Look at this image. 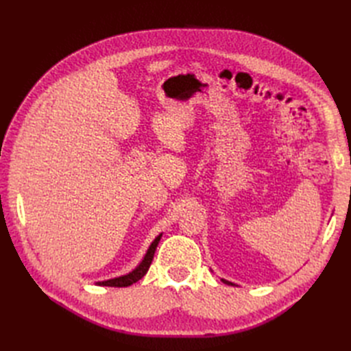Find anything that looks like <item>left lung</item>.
Wrapping results in <instances>:
<instances>
[{
    "instance_id": "left-lung-1",
    "label": "left lung",
    "mask_w": 351,
    "mask_h": 351,
    "mask_svg": "<svg viewBox=\"0 0 351 351\" xmlns=\"http://www.w3.org/2000/svg\"><path fill=\"white\" fill-rule=\"evenodd\" d=\"M222 282H226V284H228V285H234V284L230 282V281H227V280H222Z\"/></svg>"
}]
</instances>
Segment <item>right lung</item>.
Instances as JSON below:
<instances>
[{
	"label": "right lung",
	"instance_id": "add662e5",
	"mask_svg": "<svg viewBox=\"0 0 351 351\" xmlns=\"http://www.w3.org/2000/svg\"><path fill=\"white\" fill-rule=\"evenodd\" d=\"M162 234H159L149 246V249H147L145 258L142 259V262L137 265V267L125 275H121V277H117V278H111V280H107V281H98L97 285H105V287H129L134 282L139 281L141 278H143V275L147 272V269H149L151 263H152V259H154V254H155V250H156V246L159 240H161Z\"/></svg>",
	"mask_w": 351,
	"mask_h": 351
}]
</instances>
